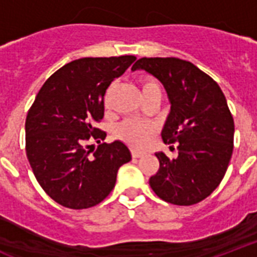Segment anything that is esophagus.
<instances>
[{
	"label": "esophagus",
	"mask_w": 257,
	"mask_h": 257,
	"mask_svg": "<svg viewBox=\"0 0 257 257\" xmlns=\"http://www.w3.org/2000/svg\"><path fill=\"white\" fill-rule=\"evenodd\" d=\"M143 155H144V154H142V152H137V151H132V156H133V158H142Z\"/></svg>",
	"instance_id": "obj_1"
}]
</instances>
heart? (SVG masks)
Returning a JSON list of instances; mask_svg holds the SVG:
<instances>
[{"label": "heart", "instance_id": "obj_1", "mask_svg": "<svg viewBox=\"0 0 257 257\" xmlns=\"http://www.w3.org/2000/svg\"><path fill=\"white\" fill-rule=\"evenodd\" d=\"M140 87H142L143 97H147L148 94L154 93V91H160L158 82L150 76H144L140 79ZM154 131V126L148 122L129 118V120L122 121L115 128V135L132 148L140 150V148H144L147 146V143L150 140V137L152 136Z\"/></svg>", "mask_w": 257, "mask_h": 257}]
</instances>
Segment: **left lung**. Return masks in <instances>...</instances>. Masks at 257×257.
<instances>
[{
    "label": "left lung",
    "instance_id": "8db88e82",
    "mask_svg": "<svg viewBox=\"0 0 257 257\" xmlns=\"http://www.w3.org/2000/svg\"><path fill=\"white\" fill-rule=\"evenodd\" d=\"M132 70L159 79L171 105L162 139L176 143L178 158L155 154L160 167L150 178L151 187L172 205L201 202L220 185L232 158L234 122L222 90L197 66L178 58H142Z\"/></svg>",
    "mask_w": 257,
    "mask_h": 257
}]
</instances>
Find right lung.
Masks as SVG:
<instances>
[{
	"label": "right lung",
	"instance_id": "add662e5",
	"mask_svg": "<svg viewBox=\"0 0 257 257\" xmlns=\"http://www.w3.org/2000/svg\"><path fill=\"white\" fill-rule=\"evenodd\" d=\"M135 60L132 55L78 59L54 72L37 93L25 121L27 156L39 185L59 205L87 209L102 202L118 168L132 159L118 140L95 151L87 143L106 137L95 128L103 118V95Z\"/></svg>",
	"mask_w": 257,
	"mask_h": 257
}]
</instances>
